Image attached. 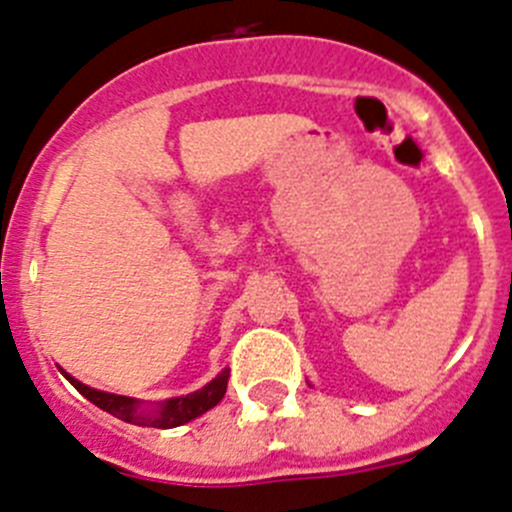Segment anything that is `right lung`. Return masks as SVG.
I'll list each match as a JSON object with an SVG mask.
<instances>
[{
  "label": "right lung",
  "mask_w": 512,
  "mask_h": 512,
  "mask_svg": "<svg viewBox=\"0 0 512 512\" xmlns=\"http://www.w3.org/2000/svg\"><path fill=\"white\" fill-rule=\"evenodd\" d=\"M228 373H231V370L223 368L218 375H215L213 381L205 383V386L198 388V391L187 393V396L167 398V401H157V403H144L139 401V398L98 391V388L86 386V383H81L78 378H73V375L63 370V375L70 381V386L81 393V396H86L91 403H96L98 409L109 411L111 416L126 421V424L154 426V429H175V426H182L187 424V421L198 419V416H203L205 411L218 406L220 398L225 396V388H228Z\"/></svg>",
  "instance_id": "right-lung-1"
}]
</instances>
